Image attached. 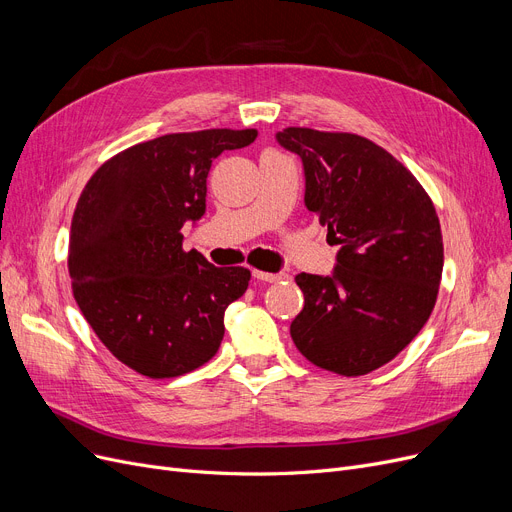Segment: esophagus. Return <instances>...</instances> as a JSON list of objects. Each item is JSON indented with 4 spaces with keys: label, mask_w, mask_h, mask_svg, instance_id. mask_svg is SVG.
Here are the masks:
<instances>
[{
    "label": "esophagus",
    "mask_w": 512,
    "mask_h": 512,
    "mask_svg": "<svg viewBox=\"0 0 512 512\" xmlns=\"http://www.w3.org/2000/svg\"><path fill=\"white\" fill-rule=\"evenodd\" d=\"M252 275H254V279H258V281H266V283H277V281L285 279V275H283V273H264V271H258V269H256Z\"/></svg>",
    "instance_id": "1"
}]
</instances>
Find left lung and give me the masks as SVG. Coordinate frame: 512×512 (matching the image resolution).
I'll list each match as a JSON object with an SVG mask.
<instances>
[{
  "label": "left lung",
  "instance_id": "obj_1",
  "mask_svg": "<svg viewBox=\"0 0 512 512\" xmlns=\"http://www.w3.org/2000/svg\"><path fill=\"white\" fill-rule=\"evenodd\" d=\"M279 143L306 173V208L339 243L333 277L300 273L296 348L319 369L358 377L402 352L440 291L444 241L429 193L367 137L287 127Z\"/></svg>",
  "mask_w": 512,
  "mask_h": 512
}]
</instances>
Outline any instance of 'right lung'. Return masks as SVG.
<instances>
[{
	"mask_svg": "<svg viewBox=\"0 0 512 512\" xmlns=\"http://www.w3.org/2000/svg\"><path fill=\"white\" fill-rule=\"evenodd\" d=\"M256 135L204 129L143 141L106 160L81 191L68 243L72 296L100 342L139 375H185L221 346L225 310L252 273L185 252L181 227L206 210L212 160Z\"/></svg>",
	"mask_w": 512,
	"mask_h": 512,
	"instance_id": "1",
	"label": "right lung"
}]
</instances>
